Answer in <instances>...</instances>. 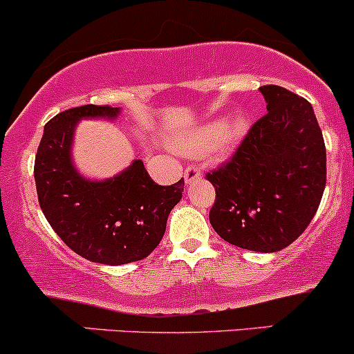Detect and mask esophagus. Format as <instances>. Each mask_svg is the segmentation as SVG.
<instances>
[{
	"label": "esophagus",
	"mask_w": 354,
	"mask_h": 354,
	"mask_svg": "<svg viewBox=\"0 0 354 354\" xmlns=\"http://www.w3.org/2000/svg\"><path fill=\"white\" fill-rule=\"evenodd\" d=\"M184 178H185V184L190 185V184H194V182L201 180L202 172L197 169V167L189 165L187 169H185V172H184Z\"/></svg>",
	"instance_id": "34e87169"
}]
</instances>
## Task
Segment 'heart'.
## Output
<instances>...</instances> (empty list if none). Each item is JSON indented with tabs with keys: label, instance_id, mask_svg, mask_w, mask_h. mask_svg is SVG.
<instances>
[{
	"label": "heart",
	"instance_id": "b5f03b06",
	"mask_svg": "<svg viewBox=\"0 0 354 354\" xmlns=\"http://www.w3.org/2000/svg\"><path fill=\"white\" fill-rule=\"evenodd\" d=\"M248 129V117L237 112L225 120L209 122L198 127L192 133L184 135L177 140V147L190 153H205L212 150L219 157H227L241 144Z\"/></svg>",
	"mask_w": 354,
	"mask_h": 354
}]
</instances>
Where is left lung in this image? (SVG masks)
I'll return each instance as SVG.
<instances>
[{
	"mask_svg": "<svg viewBox=\"0 0 354 354\" xmlns=\"http://www.w3.org/2000/svg\"><path fill=\"white\" fill-rule=\"evenodd\" d=\"M268 113L227 164L207 174L209 212L229 244L277 252L304 232L326 187V147L311 103L277 85L259 88Z\"/></svg>",
	"mask_w": 354,
	"mask_h": 354,
	"instance_id": "1",
	"label": "left lung"
}]
</instances>
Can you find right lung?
I'll return each mask as SVG.
<instances>
[{
	"label": "right lung",
	"instance_id": "obj_1",
	"mask_svg": "<svg viewBox=\"0 0 354 354\" xmlns=\"http://www.w3.org/2000/svg\"><path fill=\"white\" fill-rule=\"evenodd\" d=\"M118 113V106L109 105L58 113L45 125L35 157L38 202L46 221L71 251L109 266L145 259L164 237L167 217L184 192V178L157 185L142 160L105 180H91L75 169L71 145L78 122L115 120Z\"/></svg>",
	"mask_w": 354,
	"mask_h": 354
}]
</instances>
